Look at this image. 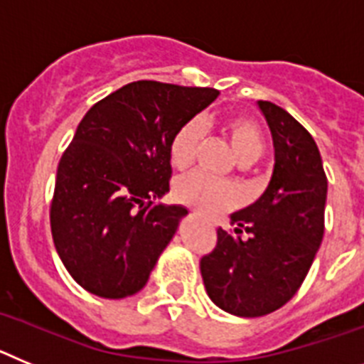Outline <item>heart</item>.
<instances>
[{"mask_svg":"<svg viewBox=\"0 0 364 364\" xmlns=\"http://www.w3.org/2000/svg\"><path fill=\"white\" fill-rule=\"evenodd\" d=\"M223 134L242 164H251L264 154V135L257 122L247 117H230L223 122ZM201 141L200 124L185 122L173 132L168 144V159L173 168H188L196 159ZM173 194L181 203L198 207L205 213H220L240 201V188L232 183L216 181L201 172H192L179 179L173 186Z\"/></svg>","mask_w":364,"mask_h":364,"instance_id":"1","label":"heart"}]
</instances>
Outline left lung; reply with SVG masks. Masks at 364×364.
Instances as JSON below:
<instances>
[{
  "instance_id": "1",
  "label": "left lung",
  "mask_w": 364,
  "mask_h": 364,
  "mask_svg": "<svg viewBox=\"0 0 364 364\" xmlns=\"http://www.w3.org/2000/svg\"><path fill=\"white\" fill-rule=\"evenodd\" d=\"M258 106L274 144L269 186L230 216L232 232L218 229L216 247L200 262L210 300L238 317H262L291 300L324 236L328 179L314 137L284 107Z\"/></svg>"
}]
</instances>
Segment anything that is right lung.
I'll return each mask as SVG.
<instances>
[{"instance_id":"right-lung-1","label":"right lung","mask_w":364,"mask_h":364,"mask_svg":"<svg viewBox=\"0 0 364 364\" xmlns=\"http://www.w3.org/2000/svg\"><path fill=\"white\" fill-rule=\"evenodd\" d=\"M216 97L137 80L84 115L58 163L49 218L60 260L86 291L124 299L148 282L186 214L151 201L170 188V139Z\"/></svg>"}]
</instances>
